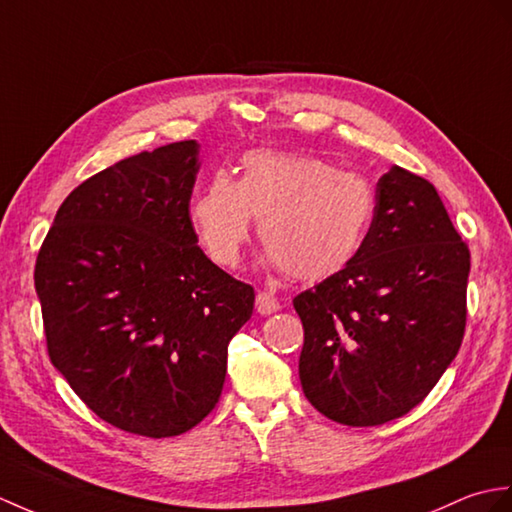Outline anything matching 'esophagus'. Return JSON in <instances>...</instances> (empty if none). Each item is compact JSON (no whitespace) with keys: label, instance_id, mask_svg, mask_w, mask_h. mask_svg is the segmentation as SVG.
<instances>
[{"label":"esophagus","instance_id":"obj_1","mask_svg":"<svg viewBox=\"0 0 512 512\" xmlns=\"http://www.w3.org/2000/svg\"><path fill=\"white\" fill-rule=\"evenodd\" d=\"M255 310L261 316H268V314H275L281 310L279 301L272 296L270 292H257V299H255Z\"/></svg>","mask_w":512,"mask_h":512}]
</instances>
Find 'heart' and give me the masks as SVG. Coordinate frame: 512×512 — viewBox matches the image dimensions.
Wrapping results in <instances>:
<instances>
[{
    "label": "heart",
    "instance_id": "b5f03b06",
    "mask_svg": "<svg viewBox=\"0 0 512 512\" xmlns=\"http://www.w3.org/2000/svg\"><path fill=\"white\" fill-rule=\"evenodd\" d=\"M375 209V189L358 172L307 154L253 150L237 181L227 172L207 178L189 202V222L213 264L233 268L257 218L266 266L323 281L358 257Z\"/></svg>",
    "mask_w": 512,
    "mask_h": 512
}]
</instances>
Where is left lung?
Masks as SVG:
<instances>
[{
	"label": "left lung",
	"instance_id": "obj_1",
	"mask_svg": "<svg viewBox=\"0 0 512 512\" xmlns=\"http://www.w3.org/2000/svg\"><path fill=\"white\" fill-rule=\"evenodd\" d=\"M358 257L294 296L299 377L327 419L371 427L427 397L465 336L471 255L436 187L392 165Z\"/></svg>",
	"mask_w": 512,
	"mask_h": 512
}]
</instances>
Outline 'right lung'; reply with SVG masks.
I'll use <instances>...</instances> for the list:
<instances>
[{
  "instance_id": "right-lung-1",
  "label": "right lung",
  "mask_w": 512,
  "mask_h": 512,
  "mask_svg": "<svg viewBox=\"0 0 512 512\" xmlns=\"http://www.w3.org/2000/svg\"><path fill=\"white\" fill-rule=\"evenodd\" d=\"M198 168L192 139L87 178L34 266L52 364L89 410L137 436H178L216 408L229 342L253 314L251 285L198 246Z\"/></svg>"
}]
</instances>
